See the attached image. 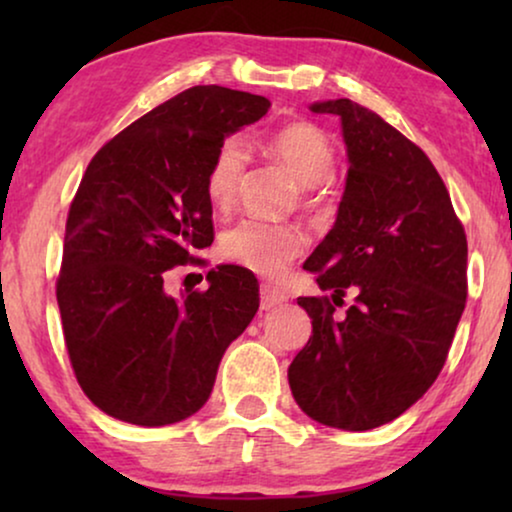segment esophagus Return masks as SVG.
<instances>
[{
    "label": "esophagus",
    "instance_id": "1",
    "mask_svg": "<svg viewBox=\"0 0 512 512\" xmlns=\"http://www.w3.org/2000/svg\"><path fill=\"white\" fill-rule=\"evenodd\" d=\"M289 300V296L282 289H277V286L272 284H261V310H275L277 305H282Z\"/></svg>",
    "mask_w": 512,
    "mask_h": 512
}]
</instances>
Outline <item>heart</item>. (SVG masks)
Listing matches in <instances>:
<instances>
[{"label": "heart", "mask_w": 512, "mask_h": 512, "mask_svg": "<svg viewBox=\"0 0 512 512\" xmlns=\"http://www.w3.org/2000/svg\"><path fill=\"white\" fill-rule=\"evenodd\" d=\"M265 151L296 174L303 186H321L333 177L335 149L328 135L317 125L298 121L265 139ZM247 144L240 137H230L216 149L209 163L205 188L214 207L233 205L237 188L247 167ZM307 237L291 223H268L242 219L223 233L221 251L228 261L258 275H279L293 258L303 254Z\"/></svg>", "instance_id": "1"}]
</instances>
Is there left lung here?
I'll return each instance as SVG.
<instances>
[{"label":"left lung","mask_w":512,"mask_h":512,"mask_svg":"<svg viewBox=\"0 0 512 512\" xmlns=\"http://www.w3.org/2000/svg\"><path fill=\"white\" fill-rule=\"evenodd\" d=\"M340 118L347 181L333 228L303 268L331 298H298L312 335L289 366L314 422L368 431L436 382L466 307V233L426 153L352 100L314 102ZM347 290L355 305L334 317Z\"/></svg>","instance_id":"1"}]
</instances>
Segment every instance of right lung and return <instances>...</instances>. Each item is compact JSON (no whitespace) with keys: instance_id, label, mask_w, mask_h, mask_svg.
<instances>
[{"instance_id":"add662e5","label":"right lung","mask_w":512,"mask_h":512,"mask_svg":"<svg viewBox=\"0 0 512 512\" xmlns=\"http://www.w3.org/2000/svg\"><path fill=\"white\" fill-rule=\"evenodd\" d=\"M261 95L193 86L158 104L90 160L67 216L55 286L83 394L109 417L165 426L212 394L221 356L258 310L240 265L172 298L165 270L214 242L207 170L223 139L268 114Z\"/></svg>"}]
</instances>
